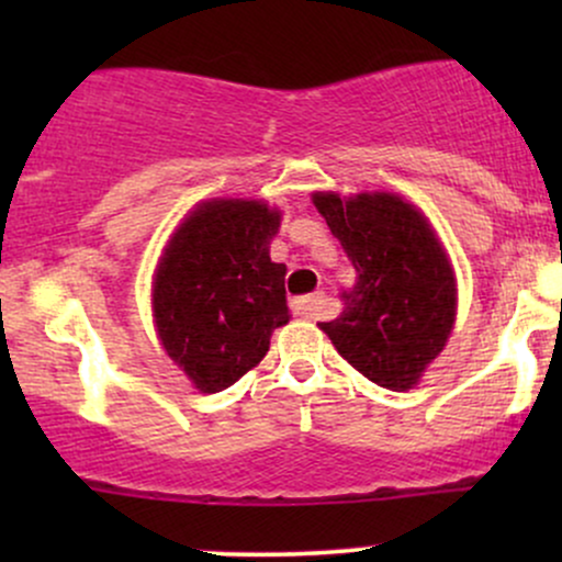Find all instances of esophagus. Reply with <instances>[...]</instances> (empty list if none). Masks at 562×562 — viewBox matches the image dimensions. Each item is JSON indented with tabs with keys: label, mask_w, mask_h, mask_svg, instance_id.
Listing matches in <instances>:
<instances>
[{
	"label": "esophagus",
	"mask_w": 562,
	"mask_h": 562,
	"mask_svg": "<svg viewBox=\"0 0 562 562\" xmlns=\"http://www.w3.org/2000/svg\"><path fill=\"white\" fill-rule=\"evenodd\" d=\"M290 308H293L295 317H301V319H317L322 308H325V295H322V293L301 295V299L290 301Z\"/></svg>",
	"instance_id": "obj_1"
}]
</instances>
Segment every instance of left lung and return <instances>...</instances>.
I'll list each match as a JSON object with an SVG mask.
<instances>
[{"mask_svg":"<svg viewBox=\"0 0 562 562\" xmlns=\"http://www.w3.org/2000/svg\"><path fill=\"white\" fill-rule=\"evenodd\" d=\"M314 205L357 269L353 288L340 293L344 312L319 327L367 380L412 389L454 325L447 254L420 211L389 192L348 200L319 192Z\"/></svg>","mask_w":562,"mask_h":562,"instance_id":"8db88e82","label":"left lung"}]
</instances>
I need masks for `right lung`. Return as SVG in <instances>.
<instances>
[{
    "label": "right lung",
    "mask_w": 562,
    "mask_h": 562,
    "mask_svg": "<svg viewBox=\"0 0 562 562\" xmlns=\"http://www.w3.org/2000/svg\"><path fill=\"white\" fill-rule=\"evenodd\" d=\"M280 214L259 200H211L173 232L153 288L166 353L203 393L237 383L288 322L285 263L269 259Z\"/></svg>",
    "instance_id": "right-lung-1"
}]
</instances>
